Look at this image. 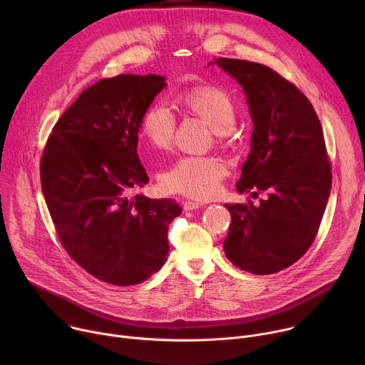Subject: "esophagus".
<instances>
[{
    "mask_svg": "<svg viewBox=\"0 0 365 365\" xmlns=\"http://www.w3.org/2000/svg\"><path fill=\"white\" fill-rule=\"evenodd\" d=\"M203 203L202 202H195V200H186L185 205H183V210L185 211H193V210H197V207H200Z\"/></svg>",
    "mask_w": 365,
    "mask_h": 365,
    "instance_id": "esophagus-1",
    "label": "esophagus"
}]
</instances>
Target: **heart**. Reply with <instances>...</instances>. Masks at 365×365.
Returning <instances> with one entry per match:
<instances>
[{
    "label": "heart",
    "instance_id": "obj_1",
    "mask_svg": "<svg viewBox=\"0 0 365 365\" xmlns=\"http://www.w3.org/2000/svg\"><path fill=\"white\" fill-rule=\"evenodd\" d=\"M185 108L212 127L217 143L224 144L237 120L232 98L214 85H196L182 95ZM176 118L163 102L150 106L140 123V134L155 150H168L173 144ZM227 165L214 155H183L162 175V183L170 192L195 199H210L220 192L227 176Z\"/></svg>",
    "mask_w": 365,
    "mask_h": 365
}]
</instances>
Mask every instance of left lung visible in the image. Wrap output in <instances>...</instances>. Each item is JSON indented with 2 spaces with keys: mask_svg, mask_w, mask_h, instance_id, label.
Returning <instances> with one entry per match:
<instances>
[{
  "mask_svg": "<svg viewBox=\"0 0 365 365\" xmlns=\"http://www.w3.org/2000/svg\"><path fill=\"white\" fill-rule=\"evenodd\" d=\"M215 63L242 86L254 125L237 190L267 193L257 206L225 205L232 221L224 251L241 270L273 274L309 250L325 212L332 172L322 125L309 99L273 69L227 58Z\"/></svg>",
  "mask_w": 365,
  "mask_h": 365,
  "instance_id": "8db88e82",
  "label": "left lung"
}]
</instances>
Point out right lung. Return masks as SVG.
Wrapping results in <instances>:
<instances>
[{
  "label": "right lung",
  "instance_id": "add662e5",
  "mask_svg": "<svg viewBox=\"0 0 365 365\" xmlns=\"http://www.w3.org/2000/svg\"><path fill=\"white\" fill-rule=\"evenodd\" d=\"M166 86L160 75H118L85 89L55 124L41 192L68 254L93 277L133 286L168 259L172 199L133 196L148 176L137 154L141 118Z\"/></svg>",
  "mask_w": 365,
  "mask_h": 365
}]
</instances>
